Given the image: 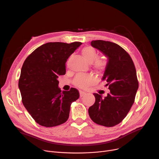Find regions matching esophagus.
I'll use <instances>...</instances> for the list:
<instances>
[{"instance_id":"1","label":"esophagus","mask_w":159,"mask_h":159,"mask_svg":"<svg viewBox=\"0 0 159 159\" xmlns=\"http://www.w3.org/2000/svg\"><path fill=\"white\" fill-rule=\"evenodd\" d=\"M79 93H80V97H84L85 95H86V93L84 92V91H80Z\"/></svg>"}]
</instances>
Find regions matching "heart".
Wrapping results in <instances>:
<instances>
[{"label": "heart", "instance_id": "b5f03b06", "mask_svg": "<svg viewBox=\"0 0 159 159\" xmlns=\"http://www.w3.org/2000/svg\"><path fill=\"white\" fill-rule=\"evenodd\" d=\"M80 53L85 61L89 63H92L95 69L102 71L106 68L107 64L106 59L103 58H97V53L93 48L86 46L81 49ZM95 80V78L93 75L80 74L75 78V84L81 88H86L93 84Z\"/></svg>", "mask_w": 159, "mask_h": 159}]
</instances>
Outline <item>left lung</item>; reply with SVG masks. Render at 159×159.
<instances>
[{
	"instance_id": "left-lung-1",
	"label": "left lung",
	"mask_w": 159,
	"mask_h": 159,
	"mask_svg": "<svg viewBox=\"0 0 159 159\" xmlns=\"http://www.w3.org/2000/svg\"><path fill=\"white\" fill-rule=\"evenodd\" d=\"M91 44L107 58L102 80L107 82L110 93L105 97L93 93L95 102L89 108V115L96 124L112 127L126 117L134 103L139 88L135 67L119 45L101 40H92Z\"/></svg>"
}]
</instances>
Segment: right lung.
<instances>
[{
	"label": "right lung",
	"mask_w": 159,
	"mask_h": 159,
	"mask_svg": "<svg viewBox=\"0 0 159 159\" xmlns=\"http://www.w3.org/2000/svg\"><path fill=\"white\" fill-rule=\"evenodd\" d=\"M48 43L37 48L25 60L19 80L22 101L28 113L40 126L61 125L68 119L72 102L79 91H61L58 78L66 73V62L80 45Z\"/></svg>",
	"instance_id": "right-lung-1"
}]
</instances>
